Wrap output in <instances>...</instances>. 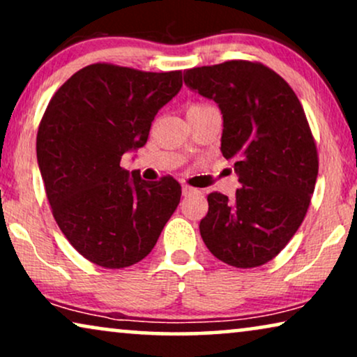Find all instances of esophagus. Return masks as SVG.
Here are the masks:
<instances>
[{"label":"esophagus","instance_id":"34e87169","mask_svg":"<svg viewBox=\"0 0 357 357\" xmlns=\"http://www.w3.org/2000/svg\"><path fill=\"white\" fill-rule=\"evenodd\" d=\"M182 193H183V197H188V195H195V193H199V192L197 188H192V187H188V185H183Z\"/></svg>","mask_w":357,"mask_h":357}]
</instances>
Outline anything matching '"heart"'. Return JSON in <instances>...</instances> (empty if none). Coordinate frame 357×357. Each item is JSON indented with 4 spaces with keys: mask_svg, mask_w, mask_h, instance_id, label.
Listing matches in <instances>:
<instances>
[{
    "mask_svg": "<svg viewBox=\"0 0 357 357\" xmlns=\"http://www.w3.org/2000/svg\"><path fill=\"white\" fill-rule=\"evenodd\" d=\"M202 107H206V105H202V104H195V105L190 107V109H202Z\"/></svg>",
    "mask_w": 357,
    "mask_h": 357,
    "instance_id": "1",
    "label": "heart"
}]
</instances>
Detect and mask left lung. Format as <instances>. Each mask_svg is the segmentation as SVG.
I'll return each mask as SVG.
<instances>
[{
	"mask_svg": "<svg viewBox=\"0 0 357 357\" xmlns=\"http://www.w3.org/2000/svg\"><path fill=\"white\" fill-rule=\"evenodd\" d=\"M183 81L218 104L221 153L242 185L234 198L208 195L203 242L231 266L265 265L299 229L315 188L319 159L304 109L289 84L260 63L193 68Z\"/></svg>",
	"mask_w": 357,
	"mask_h": 357,
	"instance_id": "8db88e82",
	"label": "left lung"
}]
</instances>
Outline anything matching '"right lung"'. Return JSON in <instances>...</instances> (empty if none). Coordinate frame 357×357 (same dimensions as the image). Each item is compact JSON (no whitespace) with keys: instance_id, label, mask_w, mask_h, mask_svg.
Returning a JSON list of instances; mask_svg holds the SVG:
<instances>
[{"instance_id":"1","label":"right lung","mask_w":357,"mask_h":357,"mask_svg":"<svg viewBox=\"0 0 357 357\" xmlns=\"http://www.w3.org/2000/svg\"><path fill=\"white\" fill-rule=\"evenodd\" d=\"M182 89V71L144 73L96 63L52 97L37 160L53 218L73 247L104 268L149 255L180 203L172 177L146 182L121 155L148 141L154 116Z\"/></svg>"}]
</instances>
